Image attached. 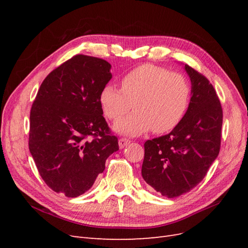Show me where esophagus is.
Returning <instances> with one entry per match:
<instances>
[{
  "label": "esophagus",
  "mask_w": 248,
  "mask_h": 248,
  "mask_svg": "<svg viewBox=\"0 0 248 248\" xmlns=\"http://www.w3.org/2000/svg\"><path fill=\"white\" fill-rule=\"evenodd\" d=\"M130 142V140L128 139H125V138H122L119 140V147L120 149H123L124 147H126L127 145H128Z\"/></svg>",
  "instance_id": "esophagus-1"
}]
</instances>
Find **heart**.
I'll return each instance as SVG.
<instances>
[{
	"label": "heart",
	"instance_id": "obj_1",
	"mask_svg": "<svg viewBox=\"0 0 248 248\" xmlns=\"http://www.w3.org/2000/svg\"><path fill=\"white\" fill-rule=\"evenodd\" d=\"M190 86L184 76L152 64L140 65L121 79V90L103 87L100 107L108 119L118 121L134 106L136 112L114 125L125 136L137 137L149 130L160 134L179 125L190 102Z\"/></svg>",
	"mask_w": 248,
	"mask_h": 248
}]
</instances>
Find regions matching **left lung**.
<instances>
[{"mask_svg":"<svg viewBox=\"0 0 248 248\" xmlns=\"http://www.w3.org/2000/svg\"><path fill=\"white\" fill-rule=\"evenodd\" d=\"M191 81V98L183 119L169 134L145 142L141 176L169 199L196 187L218 156L222 108L210 81L185 65Z\"/></svg>","mask_w":248,"mask_h":248,"instance_id":"obj_1","label":"left lung"}]
</instances>
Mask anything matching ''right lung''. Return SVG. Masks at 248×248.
Segmentation results:
<instances>
[{
  "label": "right lung",
  "instance_id": "add662e5",
  "mask_svg": "<svg viewBox=\"0 0 248 248\" xmlns=\"http://www.w3.org/2000/svg\"><path fill=\"white\" fill-rule=\"evenodd\" d=\"M110 67L99 58L74 56L48 74L33 102L30 152L46 185L68 198L91 188L119 150L99 103Z\"/></svg>",
  "mask_w": 248,
  "mask_h": 248
}]
</instances>
